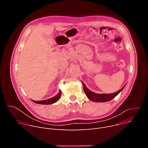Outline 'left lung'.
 <instances>
[{"label": "left lung", "instance_id": "obj_1", "mask_svg": "<svg viewBox=\"0 0 148 148\" xmlns=\"http://www.w3.org/2000/svg\"><path fill=\"white\" fill-rule=\"evenodd\" d=\"M83 84V87H84V91L85 94H86L87 97L90 99V100L94 101V102H107L109 101L113 98H114L124 88L125 86L123 87L121 90H119L118 91L112 93V94H99L94 93L92 91H91L90 90H88L85 84L82 82Z\"/></svg>", "mask_w": 148, "mask_h": 148}]
</instances>
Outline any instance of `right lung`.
<instances>
[{"label": "right lung", "instance_id": "obj_1", "mask_svg": "<svg viewBox=\"0 0 148 148\" xmlns=\"http://www.w3.org/2000/svg\"><path fill=\"white\" fill-rule=\"evenodd\" d=\"M61 95V91H59V92L58 93V94H57L55 97L51 98L50 99H46V100H43V101H33L34 102L36 103H38V104H45V105H49V104H51L53 103H55L56 102H57L59 98H60Z\"/></svg>", "mask_w": 148, "mask_h": 148}]
</instances>
